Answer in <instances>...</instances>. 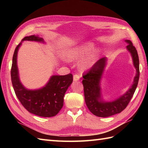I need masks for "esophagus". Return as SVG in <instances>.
Here are the masks:
<instances>
[{"instance_id":"esophagus-1","label":"esophagus","mask_w":148,"mask_h":148,"mask_svg":"<svg viewBox=\"0 0 148 148\" xmlns=\"http://www.w3.org/2000/svg\"><path fill=\"white\" fill-rule=\"evenodd\" d=\"M79 79H80V77H79V75H77V74H75V75H74V76H73V79H74V81H79Z\"/></svg>"}]
</instances>
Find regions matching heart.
<instances>
[{"mask_svg":"<svg viewBox=\"0 0 148 148\" xmlns=\"http://www.w3.org/2000/svg\"><path fill=\"white\" fill-rule=\"evenodd\" d=\"M93 47L94 45L92 43H86L85 45L75 47L68 51L67 58L69 60H77L85 56L79 63V68L82 70L92 68L95 64L101 53V50L99 48L94 49L90 52Z\"/></svg>","mask_w":148,"mask_h":148,"instance_id":"heart-1","label":"heart"}]
</instances>
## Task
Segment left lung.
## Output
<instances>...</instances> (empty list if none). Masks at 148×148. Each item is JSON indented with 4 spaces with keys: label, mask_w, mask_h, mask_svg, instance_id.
I'll list each match as a JSON object with an SVG mask.
<instances>
[{
    "label": "left lung",
    "mask_w": 148,
    "mask_h": 148,
    "mask_svg": "<svg viewBox=\"0 0 148 148\" xmlns=\"http://www.w3.org/2000/svg\"><path fill=\"white\" fill-rule=\"evenodd\" d=\"M127 49L131 54L136 75L133 84L127 92L113 101L107 102L102 97L100 81L107 64V58L103 57L97 61L90 71L83 74L84 100L91 112L99 117H109L121 112L127 108L138 84L139 79V60L137 51L130 40H125Z\"/></svg>",
    "instance_id": "obj_1"
}]
</instances>
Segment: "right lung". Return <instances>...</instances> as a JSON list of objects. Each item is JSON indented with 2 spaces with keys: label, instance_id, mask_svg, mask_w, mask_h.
<instances>
[{
  "label": "right lung",
  "instance_id": "1",
  "mask_svg": "<svg viewBox=\"0 0 148 148\" xmlns=\"http://www.w3.org/2000/svg\"><path fill=\"white\" fill-rule=\"evenodd\" d=\"M24 40L45 43L42 37L35 35L25 37L21 42ZM21 42L14 50L11 71L16 95L24 108L32 114L41 117H52L57 114L64 106L65 93L73 81L72 74L53 75L45 86L36 90L26 88L20 81L17 65L18 51Z\"/></svg>",
  "mask_w": 148,
  "mask_h": 148
}]
</instances>
